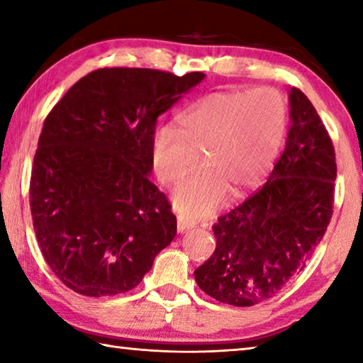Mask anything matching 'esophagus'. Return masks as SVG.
<instances>
[{"mask_svg": "<svg viewBox=\"0 0 363 363\" xmlns=\"http://www.w3.org/2000/svg\"><path fill=\"white\" fill-rule=\"evenodd\" d=\"M190 229H194V224L190 223V220H187V219L177 216V232L182 233V232L190 230Z\"/></svg>", "mask_w": 363, "mask_h": 363, "instance_id": "1", "label": "esophagus"}]
</instances>
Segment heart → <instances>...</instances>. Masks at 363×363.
Listing matches in <instances>:
<instances>
[{
    "label": "heart",
    "instance_id": "obj_1",
    "mask_svg": "<svg viewBox=\"0 0 363 363\" xmlns=\"http://www.w3.org/2000/svg\"><path fill=\"white\" fill-rule=\"evenodd\" d=\"M286 102L279 91H214L181 113L177 130L160 126L150 155L160 182L174 187L199 153L205 164L176 190V210L201 219L224 203L230 189L243 195L266 179L284 143Z\"/></svg>",
    "mask_w": 363,
    "mask_h": 363
}]
</instances>
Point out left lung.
I'll list each match as a JSON object with an SVG mask.
<instances>
[{"instance_id": "obj_1", "label": "left lung", "mask_w": 363, "mask_h": 363, "mask_svg": "<svg viewBox=\"0 0 363 363\" xmlns=\"http://www.w3.org/2000/svg\"><path fill=\"white\" fill-rule=\"evenodd\" d=\"M284 153L259 192L213 225L216 250L195 281L219 303L248 307L306 267L333 214L335 149L307 96L291 88Z\"/></svg>"}]
</instances>
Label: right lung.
<instances>
[{
    "instance_id": "obj_1",
    "label": "right lung",
    "mask_w": 363,
    "mask_h": 363,
    "mask_svg": "<svg viewBox=\"0 0 363 363\" xmlns=\"http://www.w3.org/2000/svg\"><path fill=\"white\" fill-rule=\"evenodd\" d=\"M152 69H101L46 116L30 181L36 240L70 290L126 293L176 237V216L150 181L157 118L205 79Z\"/></svg>"
}]
</instances>
